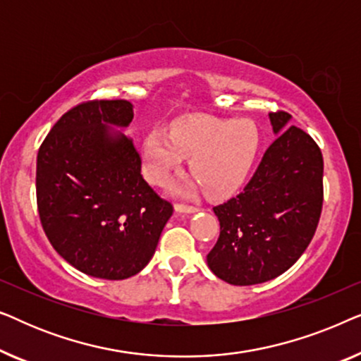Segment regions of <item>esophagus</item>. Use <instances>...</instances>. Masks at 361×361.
I'll list each match as a JSON object with an SVG mask.
<instances>
[{"mask_svg":"<svg viewBox=\"0 0 361 361\" xmlns=\"http://www.w3.org/2000/svg\"><path fill=\"white\" fill-rule=\"evenodd\" d=\"M197 210H199V209H197V207H194V205L176 204V212H179V214H195Z\"/></svg>","mask_w":361,"mask_h":361,"instance_id":"esophagus-1","label":"esophagus"}]
</instances>
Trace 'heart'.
<instances>
[{
	"label": "heart",
	"instance_id": "b5f03b06",
	"mask_svg": "<svg viewBox=\"0 0 361 361\" xmlns=\"http://www.w3.org/2000/svg\"><path fill=\"white\" fill-rule=\"evenodd\" d=\"M259 147V133L248 120L195 118L156 128L142 141V166L147 179L161 185L190 156V171L174 189L182 195L207 189V195L224 199L243 185Z\"/></svg>",
	"mask_w": 361,
	"mask_h": 361
}]
</instances>
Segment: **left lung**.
Returning <instances> with one entry per match:
<instances>
[{"label": "left lung", "mask_w": 361, "mask_h": 361, "mask_svg": "<svg viewBox=\"0 0 361 361\" xmlns=\"http://www.w3.org/2000/svg\"><path fill=\"white\" fill-rule=\"evenodd\" d=\"M278 136L241 194L214 207L220 236L207 263L233 286L271 281L300 258L317 230L324 202L320 147L290 115L269 113Z\"/></svg>", "instance_id": "1"}]
</instances>
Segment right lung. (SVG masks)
<instances>
[{
  "label": "right lung",
  "mask_w": 361,
  "mask_h": 361,
  "mask_svg": "<svg viewBox=\"0 0 361 361\" xmlns=\"http://www.w3.org/2000/svg\"><path fill=\"white\" fill-rule=\"evenodd\" d=\"M128 100H92L61 116L37 152L36 195L54 250L82 273L120 281L154 255L172 204L141 176Z\"/></svg>",
  "instance_id": "right-lung-1"
}]
</instances>
